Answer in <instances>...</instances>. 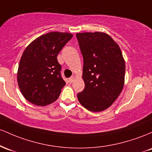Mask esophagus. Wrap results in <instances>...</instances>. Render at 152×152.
Returning <instances> with one entry per match:
<instances>
[{
  "label": "esophagus",
  "instance_id": "obj_1",
  "mask_svg": "<svg viewBox=\"0 0 152 152\" xmlns=\"http://www.w3.org/2000/svg\"><path fill=\"white\" fill-rule=\"evenodd\" d=\"M75 76H72L69 79V83H72V82L75 80Z\"/></svg>",
  "mask_w": 152,
  "mask_h": 152
}]
</instances>
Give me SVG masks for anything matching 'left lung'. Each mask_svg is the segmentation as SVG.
<instances>
[{"label": "left lung", "instance_id": "left-lung-1", "mask_svg": "<svg viewBox=\"0 0 152 152\" xmlns=\"http://www.w3.org/2000/svg\"><path fill=\"white\" fill-rule=\"evenodd\" d=\"M83 57L85 89L78 93L79 102L88 110L103 111L119 96L125 82L126 64L122 52L108 34H76Z\"/></svg>", "mask_w": 152, "mask_h": 152}]
</instances>
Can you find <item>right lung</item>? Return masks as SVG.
<instances>
[{
	"label": "right lung",
	"mask_w": 152,
	"mask_h": 152,
	"mask_svg": "<svg viewBox=\"0 0 152 152\" xmlns=\"http://www.w3.org/2000/svg\"><path fill=\"white\" fill-rule=\"evenodd\" d=\"M72 37L66 32H49L34 39L23 51L17 81L22 95L31 103L46 106L59 98L65 82L57 57Z\"/></svg>",
	"instance_id": "obj_1"
}]
</instances>
